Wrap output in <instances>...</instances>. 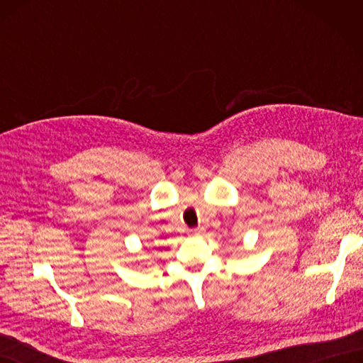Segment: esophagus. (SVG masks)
I'll use <instances>...</instances> for the list:
<instances>
[{
	"mask_svg": "<svg viewBox=\"0 0 363 363\" xmlns=\"http://www.w3.org/2000/svg\"><path fill=\"white\" fill-rule=\"evenodd\" d=\"M204 233V228H195V229H190V235H201Z\"/></svg>",
	"mask_w": 363,
	"mask_h": 363,
	"instance_id": "obj_1",
	"label": "esophagus"
}]
</instances>
